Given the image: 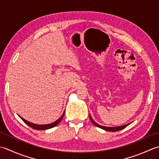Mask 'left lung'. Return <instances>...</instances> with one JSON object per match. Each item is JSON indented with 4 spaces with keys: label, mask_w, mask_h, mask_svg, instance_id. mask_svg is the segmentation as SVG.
Returning a JSON list of instances; mask_svg holds the SVG:
<instances>
[{
    "label": "left lung",
    "mask_w": 159,
    "mask_h": 159,
    "mask_svg": "<svg viewBox=\"0 0 159 159\" xmlns=\"http://www.w3.org/2000/svg\"><path fill=\"white\" fill-rule=\"evenodd\" d=\"M89 116H90V121H92L93 124L96 125L97 127H98L99 128H102L103 129H104V130H106V131H110V132H116V131H119V130H121V129H123L124 128H126L127 126L129 124H125V125H121V126H119V127H106V126H102V125H99L98 124H97V123L93 120V119H92L91 116H90L89 115Z\"/></svg>",
    "instance_id": "8db88e82"
}]
</instances>
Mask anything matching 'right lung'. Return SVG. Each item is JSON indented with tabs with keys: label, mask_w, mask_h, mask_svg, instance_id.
<instances>
[{
	"label": "right lung",
	"mask_w": 159,
	"mask_h": 159,
	"mask_svg": "<svg viewBox=\"0 0 159 159\" xmlns=\"http://www.w3.org/2000/svg\"><path fill=\"white\" fill-rule=\"evenodd\" d=\"M64 112H65V111L64 112V113L62 114V115H61V116H60V118H59L57 119V121H56L53 123H51V124H46V125H38V124H33V123H31L30 121H28L27 120H25V119H24L22 117H21V116H20V119H22V121H23L26 124L28 125L29 126H30L31 128H32L33 129H40V130H44V129H50V128H52L53 127H55V126H56L57 124H60V122L61 121V119H63L64 117Z\"/></svg>",
	"instance_id": "right-lung-1"
}]
</instances>
